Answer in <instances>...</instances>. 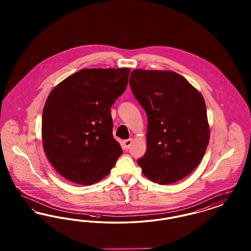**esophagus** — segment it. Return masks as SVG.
Here are the masks:
<instances>
[{"label":"esophagus","mask_w":251,"mask_h":251,"mask_svg":"<svg viewBox=\"0 0 251 251\" xmlns=\"http://www.w3.org/2000/svg\"><path fill=\"white\" fill-rule=\"evenodd\" d=\"M131 144H132V139H131V138H130V139H127V140H124V141H123V145H124V147H125L126 149H130V147H131Z\"/></svg>","instance_id":"esophagus-1"}]
</instances>
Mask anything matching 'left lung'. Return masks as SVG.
<instances>
[{"mask_svg": "<svg viewBox=\"0 0 251 251\" xmlns=\"http://www.w3.org/2000/svg\"><path fill=\"white\" fill-rule=\"evenodd\" d=\"M130 86L148 117L147 151L138 160L144 175L159 184L188 176L210 139L202 95L174 72L134 70Z\"/></svg>", "mask_w": 251, "mask_h": 251, "instance_id": "left-lung-1", "label": "left lung"}]
</instances>
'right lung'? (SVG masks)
<instances>
[{"label": "right lung", "instance_id": "1", "mask_svg": "<svg viewBox=\"0 0 251 251\" xmlns=\"http://www.w3.org/2000/svg\"><path fill=\"white\" fill-rule=\"evenodd\" d=\"M130 69H84L57 84L42 113V143L53 168L77 184L110 173L122 154L111 106L126 90Z\"/></svg>", "mask_w": 251, "mask_h": 251}]
</instances>
